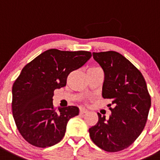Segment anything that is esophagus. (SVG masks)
<instances>
[{
	"instance_id": "34e87169",
	"label": "esophagus",
	"mask_w": 160,
	"mask_h": 160,
	"mask_svg": "<svg viewBox=\"0 0 160 160\" xmlns=\"http://www.w3.org/2000/svg\"><path fill=\"white\" fill-rule=\"evenodd\" d=\"M88 110H86V109L83 108V107H80V114H85V113H87Z\"/></svg>"
}]
</instances>
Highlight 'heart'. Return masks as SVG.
<instances>
[{"instance_id": "b5f03b06", "label": "heart", "mask_w": 160, "mask_h": 160, "mask_svg": "<svg viewBox=\"0 0 160 160\" xmlns=\"http://www.w3.org/2000/svg\"><path fill=\"white\" fill-rule=\"evenodd\" d=\"M94 68H89V69H94Z\"/></svg>"}]
</instances>
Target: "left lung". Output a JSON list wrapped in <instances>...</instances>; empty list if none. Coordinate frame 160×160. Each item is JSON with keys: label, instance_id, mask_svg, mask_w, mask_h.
<instances>
[{"label": "left lung", "instance_id": "obj_1", "mask_svg": "<svg viewBox=\"0 0 160 160\" xmlns=\"http://www.w3.org/2000/svg\"><path fill=\"white\" fill-rule=\"evenodd\" d=\"M92 54L104 72L102 97L111 99L114 107L110 108L109 119L98 113V122L89 129L90 137L106 152H119L130 146L142 132L151 97L141 72L121 53L107 51Z\"/></svg>", "mask_w": 160, "mask_h": 160}]
</instances>
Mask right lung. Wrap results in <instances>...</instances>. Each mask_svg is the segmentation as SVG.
<instances>
[{"instance_id":"1","label":"right lung","mask_w":160,"mask_h":160,"mask_svg":"<svg viewBox=\"0 0 160 160\" xmlns=\"http://www.w3.org/2000/svg\"><path fill=\"white\" fill-rule=\"evenodd\" d=\"M92 57L88 51L50 49L27 64L12 86V115L16 127L29 144L50 147L62 141L68 120L79 114L74 106L53 105V92L66 85L71 72Z\"/></svg>"}]
</instances>
